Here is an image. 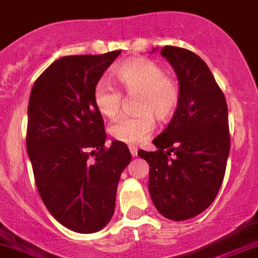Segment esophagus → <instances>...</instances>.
I'll return each mask as SVG.
<instances>
[{"label": "esophagus", "mask_w": 258, "mask_h": 258, "mask_svg": "<svg viewBox=\"0 0 258 258\" xmlns=\"http://www.w3.org/2000/svg\"><path fill=\"white\" fill-rule=\"evenodd\" d=\"M129 151H131V153L133 157H136V156L138 155V148H137L136 146H131V147H129Z\"/></svg>", "instance_id": "esophagus-1"}]
</instances>
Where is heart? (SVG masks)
I'll return each mask as SVG.
<instances>
[{
  "label": "heart",
  "instance_id": "1",
  "mask_svg": "<svg viewBox=\"0 0 258 258\" xmlns=\"http://www.w3.org/2000/svg\"><path fill=\"white\" fill-rule=\"evenodd\" d=\"M115 78L127 94H137L136 116H125L111 125L115 139L129 145L145 141L155 127V116L167 120L175 113L180 100L178 83L165 75L164 70L151 60L133 58L115 70ZM97 110L107 119L120 113L122 94L107 79H100L93 89Z\"/></svg>",
  "mask_w": 258,
  "mask_h": 258
}]
</instances>
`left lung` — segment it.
<instances>
[{"instance_id":"1","label":"left lung","mask_w":258,"mask_h":258,"mask_svg":"<svg viewBox=\"0 0 258 258\" xmlns=\"http://www.w3.org/2000/svg\"><path fill=\"white\" fill-rule=\"evenodd\" d=\"M161 56L175 72L180 100L170 124L153 139L158 150L138 155L150 165L148 190L157 211L183 221L205 211L223 183L230 151L228 106L200 56L172 46Z\"/></svg>"}]
</instances>
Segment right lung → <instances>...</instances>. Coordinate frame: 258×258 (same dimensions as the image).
Masks as SVG:
<instances>
[{
  "label": "right lung",
  "mask_w": 258,
  "mask_h": 258,
  "mask_svg": "<svg viewBox=\"0 0 258 258\" xmlns=\"http://www.w3.org/2000/svg\"><path fill=\"white\" fill-rule=\"evenodd\" d=\"M121 51L65 56L39 75L28 106L27 151L38 192L65 228L96 233L115 211L116 189L131 151L105 147L102 115L93 89Z\"/></svg>",
  "instance_id": "add662e5"
}]
</instances>
